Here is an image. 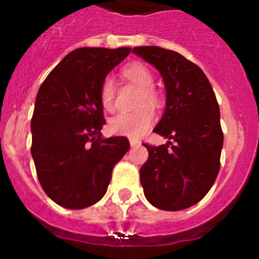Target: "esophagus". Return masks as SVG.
I'll return each mask as SVG.
<instances>
[{
	"instance_id": "1",
	"label": "esophagus",
	"mask_w": 259,
	"mask_h": 259,
	"mask_svg": "<svg viewBox=\"0 0 259 259\" xmlns=\"http://www.w3.org/2000/svg\"><path fill=\"white\" fill-rule=\"evenodd\" d=\"M130 145H131L132 148H137V146L141 145V143L139 140H136V139H130Z\"/></svg>"
}]
</instances>
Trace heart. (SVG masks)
Masks as SVG:
<instances>
[{
    "mask_svg": "<svg viewBox=\"0 0 259 259\" xmlns=\"http://www.w3.org/2000/svg\"><path fill=\"white\" fill-rule=\"evenodd\" d=\"M123 75L130 81L141 89L139 105L150 104L155 105L158 102L157 93L152 89L153 75L146 66L141 63H130L123 68ZM102 106L106 110H111L114 106V83L111 79H105L100 91ZM154 110L149 105H144L135 111H124L119 113L110 119V131L115 135L127 137H140L145 134L154 123Z\"/></svg>",
    "mask_w": 259,
    "mask_h": 259,
    "instance_id": "heart-1",
    "label": "heart"
}]
</instances>
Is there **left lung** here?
<instances>
[{"label": "left lung", "instance_id": "obj_1", "mask_svg": "<svg viewBox=\"0 0 259 259\" xmlns=\"http://www.w3.org/2000/svg\"><path fill=\"white\" fill-rule=\"evenodd\" d=\"M132 53L163 79L166 109L153 131L174 141L144 144L149 152L140 168L144 194L158 209L184 210L202 200L218 176L223 132L217 97L203 71L179 53L158 47Z\"/></svg>", "mask_w": 259, "mask_h": 259}]
</instances>
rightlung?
I'll return each instance as SVG.
<instances>
[{"label":"right lung","mask_w":259,"mask_h":259,"mask_svg":"<svg viewBox=\"0 0 259 259\" xmlns=\"http://www.w3.org/2000/svg\"><path fill=\"white\" fill-rule=\"evenodd\" d=\"M131 48H79L41 84L31 120V154L38 182L59 206L79 210L98 202L111 172L130 149L124 136L102 139L100 91Z\"/></svg>","instance_id":"right-lung-1"}]
</instances>
